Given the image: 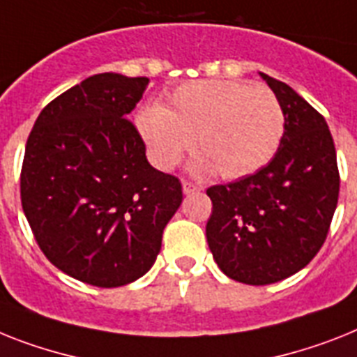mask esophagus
I'll return each mask as SVG.
<instances>
[{
	"label": "esophagus",
	"mask_w": 357,
	"mask_h": 357,
	"mask_svg": "<svg viewBox=\"0 0 357 357\" xmlns=\"http://www.w3.org/2000/svg\"><path fill=\"white\" fill-rule=\"evenodd\" d=\"M182 191H184V195H191V193L200 191V188L195 184H191V182H182Z\"/></svg>",
	"instance_id": "obj_1"
}]
</instances>
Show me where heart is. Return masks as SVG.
Wrapping results in <instances>:
<instances>
[{"label": "heart", "mask_w": 357, "mask_h": 357, "mask_svg": "<svg viewBox=\"0 0 357 357\" xmlns=\"http://www.w3.org/2000/svg\"><path fill=\"white\" fill-rule=\"evenodd\" d=\"M137 129L155 166L172 169L193 146L195 172L235 181L272 160L284 135V113L266 87L200 79L173 91L169 105H147Z\"/></svg>", "instance_id": "obj_1"}]
</instances>
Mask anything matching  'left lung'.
I'll list each match as a JSON object with an SVG mask.
<instances>
[{"label": "left lung", "instance_id": "left-lung-1", "mask_svg": "<svg viewBox=\"0 0 357 357\" xmlns=\"http://www.w3.org/2000/svg\"><path fill=\"white\" fill-rule=\"evenodd\" d=\"M284 113L281 146L266 166L206 191L213 211L206 238L234 281L272 284L310 263L325 243L340 173L325 119L290 85L259 73Z\"/></svg>", "mask_w": 357, "mask_h": 357}]
</instances>
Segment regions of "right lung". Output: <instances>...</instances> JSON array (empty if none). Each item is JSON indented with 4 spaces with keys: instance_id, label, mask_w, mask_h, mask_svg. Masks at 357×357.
Returning a JSON list of instances; mask_svg holds the SVG:
<instances>
[{
    "instance_id": "1",
    "label": "right lung",
    "mask_w": 357,
    "mask_h": 357,
    "mask_svg": "<svg viewBox=\"0 0 357 357\" xmlns=\"http://www.w3.org/2000/svg\"><path fill=\"white\" fill-rule=\"evenodd\" d=\"M149 79L102 73L38 116L22 167L23 213L41 252L82 282L116 288L155 264L182 185L147 162L129 120Z\"/></svg>"
}]
</instances>
